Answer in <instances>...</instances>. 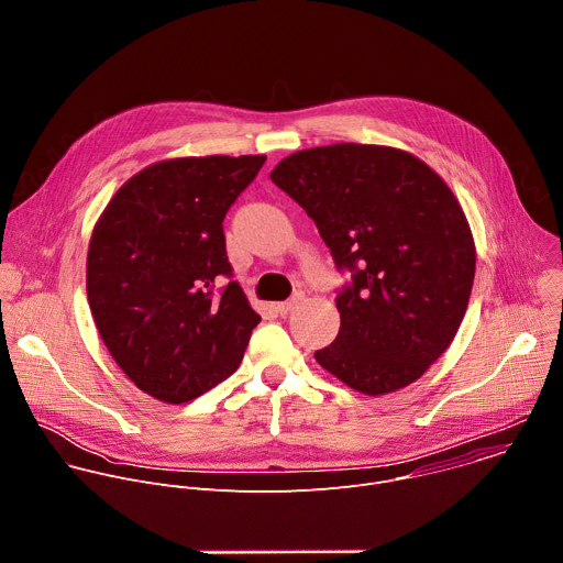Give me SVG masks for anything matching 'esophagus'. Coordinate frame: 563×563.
Masks as SVG:
<instances>
[{
    "label": "esophagus",
    "mask_w": 563,
    "mask_h": 563,
    "mask_svg": "<svg viewBox=\"0 0 563 563\" xmlns=\"http://www.w3.org/2000/svg\"><path fill=\"white\" fill-rule=\"evenodd\" d=\"M298 305V298H291V300H285V302H278L274 309H276V313H280V316H287L294 307Z\"/></svg>",
    "instance_id": "1"
}]
</instances>
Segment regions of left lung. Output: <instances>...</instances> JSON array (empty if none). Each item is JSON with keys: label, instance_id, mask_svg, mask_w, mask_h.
I'll return each instance as SVG.
<instances>
[{"label": "left lung", "instance_id": "8db88e82", "mask_svg": "<svg viewBox=\"0 0 563 563\" xmlns=\"http://www.w3.org/2000/svg\"><path fill=\"white\" fill-rule=\"evenodd\" d=\"M272 183L316 222L339 272L341 330L313 356L363 394L415 383L452 343L474 280V240L450 187L391 146L296 151Z\"/></svg>", "mask_w": 563, "mask_h": 563}]
</instances>
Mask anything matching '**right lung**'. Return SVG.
<instances>
[{"label": "right lung", "instance_id": "1", "mask_svg": "<svg viewBox=\"0 0 563 563\" xmlns=\"http://www.w3.org/2000/svg\"><path fill=\"white\" fill-rule=\"evenodd\" d=\"M265 159L151 165L93 229L87 294L98 332L122 372L165 404H187L231 376L261 323L231 280L222 220Z\"/></svg>", "mask_w": 563, "mask_h": 563}]
</instances>
